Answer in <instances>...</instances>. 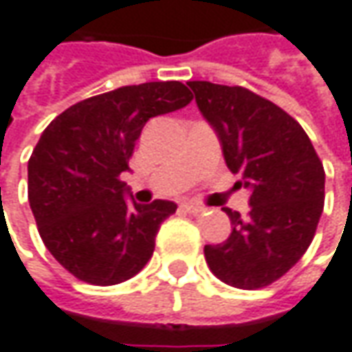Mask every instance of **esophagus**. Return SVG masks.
Masks as SVG:
<instances>
[{
    "label": "esophagus",
    "instance_id": "esophagus-1",
    "mask_svg": "<svg viewBox=\"0 0 352 352\" xmlns=\"http://www.w3.org/2000/svg\"><path fill=\"white\" fill-rule=\"evenodd\" d=\"M181 208L185 210V212H191V214H199V212H203L205 210V206L203 205H197V203H181Z\"/></svg>",
    "mask_w": 352,
    "mask_h": 352
}]
</instances>
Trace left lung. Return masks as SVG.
Wrapping results in <instances>:
<instances>
[{
  "mask_svg": "<svg viewBox=\"0 0 352 352\" xmlns=\"http://www.w3.org/2000/svg\"><path fill=\"white\" fill-rule=\"evenodd\" d=\"M222 147L226 167L250 191V212L224 208L232 232L206 244L210 272L240 289L282 278L314 240L323 212L325 171L311 140L274 102L242 86L187 82Z\"/></svg>",
  "mask_w": 352,
  "mask_h": 352,
  "instance_id": "obj_1",
  "label": "left lung"
}]
</instances>
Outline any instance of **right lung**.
<instances>
[{
  "label": "right lung",
  "instance_id": "add662e5",
  "mask_svg": "<svg viewBox=\"0 0 352 352\" xmlns=\"http://www.w3.org/2000/svg\"><path fill=\"white\" fill-rule=\"evenodd\" d=\"M191 100L177 80L122 86L70 106L41 133L27 165L29 205L47 250L78 280L114 285L149 262L177 205L128 199L120 175L147 120Z\"/></svg>",
  "mask_w": 352,
  "mask_h": 352
}]
</instances>
